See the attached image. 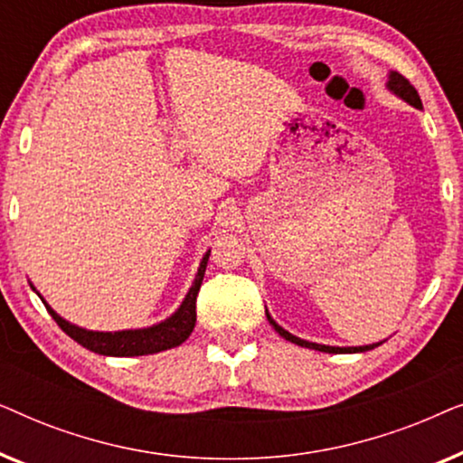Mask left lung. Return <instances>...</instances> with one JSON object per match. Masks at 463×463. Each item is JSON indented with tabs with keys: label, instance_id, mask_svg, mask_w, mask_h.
Returning <instances> with one entry per match:
<instances>
[{
	"label": "left lung",
	"instance_id": "8db88e82",
	"mask_svg": "<svg viewBox=\"0 0 463 463\" xmlns=\"http://www.w3.org/2000/svg\"><path fill=\"white\" fill-rule=\"evenodd\" d=\"M385 86H388V90L394 92L398 99L407 100L409 105H413V107H417V109H421V99H420V94H417L415 88L409 84V80H404L401 73L390 71V75H388V84H385ZM265 316H268L269 325L276 328V333L280 335V337L290 341V344H297V345H301V347H309V350H318V352H326V354H356V352H369V350H373V347H377L379 344H382V341H379V344L358 345V347H337V345L312 344V341H306V339H301V337H295L293 333H288L287 328H282L274 318H271L268 309H265Z\"/></svg>",
	"mask_w": 463,
	"mask_h": 463
}]
</instances>
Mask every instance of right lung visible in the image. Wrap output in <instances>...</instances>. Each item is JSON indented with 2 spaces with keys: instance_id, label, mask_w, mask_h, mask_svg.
I'll list each match as a JSON object with an SVG mask.
<instances>
[{
  "instance_id": "1",
  "label": "right lung",
  "mask_w": 463,
  "mask_h": 463,
  "mask_svg": "<svg viewBox=\"0 0 463 463\" xmlns=\"http://www.w3.org/2000/svg\"><path fill=\"white\" fill-rule=\"evenodd\" d=\"M208 255L211 250H206V255L202 257L198 274H195L192 287H189L185 299L181 301V306L176 307L173 316H168L166 320L157 322V325L145 326V328H126V331H88L78 325L61 318L52 307L48 306L46 299L37 293L33 284L31 288L40 295V299L46 306L48 314L52 316L62 331H65L73 341H78L80 345H84L86 350L94 354H103V356H145V354H156L170 350V347L181 345L189 335H192L195 326V297L200 293L202 280H204V271L208 263Z\"/></svg>"
}]
</instances>
